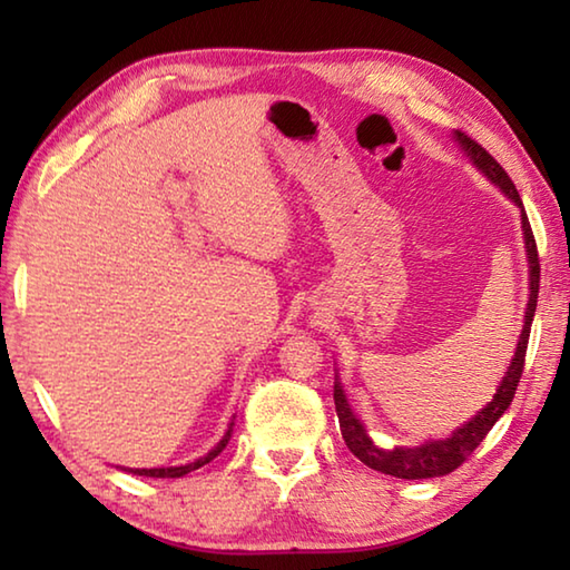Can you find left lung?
Listing matches in <instances>:
<instances>
[{
  "instance_id": "1",
  "label": "left lung",
  "mask_w": 570,
  "mask_h": 570,
  "mask_svg": "<svg viewBox=\"0 0 570 570\" xmlns=\"http://www.w3.org/2000/svg\"><path fill=\"white\" fill-rule=\"evenodd\" d=\"M455 138L460 140V146L468 150L472 163H475V166L485 173V176L493 180L495 186L503 188L508 193V198H513L520 206V216H523V230H525L528 262H530V298H528V312H525V326H523V334H520L515 356L508 366L503 382H500V390L495 392L493 402H490L488 407H482L468 424H462L460 430L452 432V438H448V440H435V442H428V445H422V448H407V450H402V448L380 450L370 438H366V432L360 424V420L352 414L344 392L340 387V382L334 384V407H336V417H340V430H342L346 448H350L352 455L360 458L366 468L384 472V475H392V478H402V480L448 475V472L458 470L462 462H465L472 452H475L480 442L485 440L488 432L493 430V424L500 420V414H503L510 407V402H513L518 382H520V377H523L530 324H533L535 304H538V286H540L538 246H535L533 228H530V220L523 210V200H520V193L515 190V183L510 180L503 166H500V163L490 156V153L482 148L478 140H472L470 135H465L462 130H455Z\"/></svg>"
}]
</instances>
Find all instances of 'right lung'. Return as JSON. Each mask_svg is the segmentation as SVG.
Masks as SVG:
<instances>
[{
  "label": "right lung",
  "instance_id": "right-lung-1",
  "mask_svg": "<svg viewBox=\"0 0 570 570\" xmlns=\"http://www.w3.org/2000/svg\"><path fill=\"white\" fill-rule=\"evenodd\" d=\"M228 438H230V430L226 432L224 440H220L218 445L208 452V455H204V458L196 460V462H190V465H180V468H153V470H135V472H138V475H146V478H183V475H188L190 470L204 468L206 462H210L214 458H218L220 452H224V448L228 445Z\"/></svg>",
  "mask_w": 570,
  "mask_h": 570
}]
</instances>
